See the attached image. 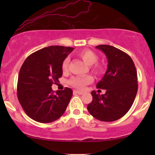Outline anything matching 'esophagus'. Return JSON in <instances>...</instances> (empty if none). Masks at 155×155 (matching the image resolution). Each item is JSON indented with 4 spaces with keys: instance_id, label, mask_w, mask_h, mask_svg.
Masks as SVG:
<instances>
[{
    "instance_id": "obj_1",
    "label": "esophagus",
    "mask_w": 155,
    "mask_h": 155,
    "mask_svg": "<svg viewBox=\"0 0 155 155\" xmlns=\"http://www.w3.org/2000/svg\"><path fill=\"white\" fill-rule=\"evenodd\" d=\"M74 93L78 94V95H82L84 92L81 91H79V90H74Z\"/></svg>"
}]
</instances>
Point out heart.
I'll use <instances>...</instances> for the list:
<instances>
[{
    "mask_svg": "<svg viewBox=\"0 0 155 155\" xmlns=\"http://www.w3.org/2000/svg\"><path fill=\"white\" fill-rule=\"evenodd\" d=\"M78 55L79 58L84 60V63L87 65H91L92 71L95 73V74H101L104 71V68L101 64L97 63L98 60V56L96 54V53L90 49H83L78 52ZM70 59L69 58H66L63 60L62 63V69L63 71H67L68 68ZM93 81V78L91 76H74L68 81L69 84L74 87L78 89H83L86 85L89 84Z\"/></svg>",
    "mask_w": 155,
    "mask_h": 155,
    "instance_id": "obj_1",
    "label": "heart"
}]
</instances>
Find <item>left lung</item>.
<instances>
[{"instance_id": "left-lung-1", "label": "left lung", "mask_w": 155, "mask_h": 155, "mask_svg": "<svg viewBox=\"0 0 155 155\" xmlns=\"http://www.w3.org/2000/svg\"><path fill=\"white\" fill-rule=\"evenodd\" d=\"M96 49L106 54L108 68L98 89L106 90L100 95L92 91V101L87 110L92 117L104 122H113L127 114L134 102L138 91L137 72L128 54L110 45H99Z\"/></svg>"}]
</instances>
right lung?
<instances>
[{"label": "right lung", "mask_w": 155, "mask_h": 155, "mask_svg": "<svg viewBox=\"0 0 155 155\" xmlns=\"http://www.w3.org/2000/svg\"><path fill=\"white\" fill-rule=\"evenodd\" d=\"M72 47L50 46L35 51L23 63L18 76L17 97L25 112L33 120L49 123L59 119L70 102L71 89L54 94L51 85L63 75L62 63Z\"/></svg>", "instance_id": "obj_1"}]
</instances>
